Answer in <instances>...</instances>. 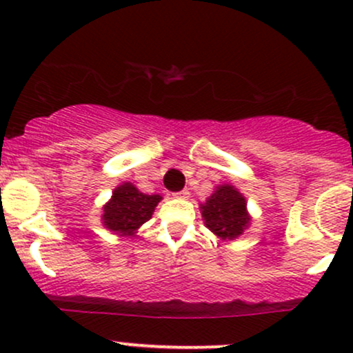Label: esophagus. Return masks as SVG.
<instances>
[{
  "label": "esophagus",
  "instance_id": "34e87169",
  "mask_svg": "<svg viewBox=\"0 0 353 353\" xmlns=\"http://www.w3.org/2000/svg\"><path fill=\"white\" fill-rule=\"evenodd\" d=\"M174 197H177V199H189V190L188 189L179 190V192L174 194Z\"/></svg>",
  "mask_w": 353,
  "mask_h": 353
}]
</instances>
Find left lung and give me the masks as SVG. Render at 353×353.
<instances>
[{
  "mask_svg": "<svg viewBox=\"0 0 353 353\" xmlns=\"http://www.w3.org/2000/svg\"><path fill=\"white\" fill-rule=\"evenodd\" d=\"M201 214L205 228L221 241H234L242 236L252 222L244 194L230 184L217 185L208 201L201 204Z\"/></svg>",
  "mask_w": 353,
  "mask_h": 353,
  "instance_id": "8db88e82",
  "label": "left lung"
}]
</instances>
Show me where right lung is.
Instances as JSON below:
<instances>
[{"instance_id": "1", "label": "right lung", "mask_w": 353, "mask_h": 353, "mask_svg": "<svg viewBox=\"0 0 353 353\" xmlns=\"http://www.w3.org/2000/svg\"><path fill=\"white\" fill-rule=\"evenodd\" d=\"M163 197L144 194L132 182H123L112 190V196L103 205L101 222L117 236H134L137 229L152 217L154 209Z\"/></svg>"}]
</instances>
